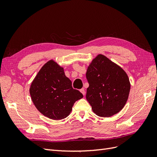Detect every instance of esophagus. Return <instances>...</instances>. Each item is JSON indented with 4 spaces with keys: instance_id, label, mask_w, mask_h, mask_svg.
<instances>
[{
    "instance_id": "1",
    "label": "esophagus",
    "mask_w": 157,
    "mask_h": 157,
    "mask_svg": "<svg viewBox=\"0 0 157 157\" xmlns=\"http://www.w3.org/2000/svg\"><path fill=\"white\" fill-rule=\"evenodd\" d=\"M80 92H81V93H82V94L84 95H84H85V93H86V92H85V90H84V88L80 89Z\"/></svg>"
}]
</instances>
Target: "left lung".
Listing matches in <instances>:
<instances>
[{
  "label": "left lung",
  "mask_w": 157,
  "mask_h": 157,
  "mask_svg": "<svg viewBox=\"0 0 157 157\" xmlns=\"http://www.w3.org/2000/svg\"><path fill=\"white\" fill-rule=\"evenodd\" d=\"M86 99L94 113L110 117L121 111L128 100L130 82L125 71L106 56L98 54L86 71Z\"/></svg>",
  "instance_id": "1"
}]
</instances>
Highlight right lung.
<instances>
[{
	"instance_id": "1",
	"label": "right lung",
	"mask_w": 157,
	"mask_h": 157,
	"mask_svg": "<svg viewBox=\"0 0 157 157\" xmlns=\"http://www.w3.org/2000/svg\"><path fill=\"white\" fill-rule=\"evenodd\" d=\"M32 101L44 116L61 120L69 115L76 101L83 98L58 63L50 59L42 66L29 88Z\"/></svg>"
}]
</instances>
